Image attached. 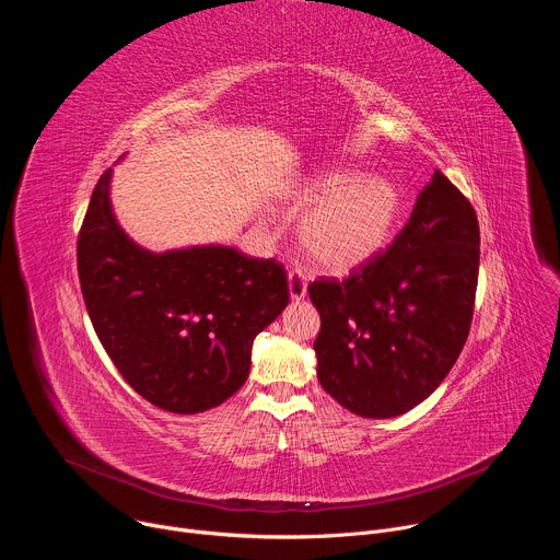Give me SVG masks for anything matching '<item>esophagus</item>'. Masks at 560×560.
I'll use <instances>...</instances> for the list:
<instances>
[{
    "label": "esophagus",
    "mask_w": 560,
    "mask_h": 560,
    "mask_svg": "<svg viewBox=\"0 0 560 560\" xmlns=\"http://www.w3.org/2000/svg\"><path fill=\"white\" fill-rule=\"evenodd\" d=\"M288 292L292 301H303L307 294V283L303 281V277L299 272H290L288 277Z\"/></svg>",
    "instance_id": "obj_1"
}]
</instances>
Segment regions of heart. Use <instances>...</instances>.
Returning a JSON list of instances; mask_svg holds the SVG:
<instances>
[{"label": "heart", "instance_id": "heart-1", "mask_svg": "<svg viewBox=\"0 0 560 560\" xmlns=\"http://www.w3.org/2000/svg\"><path fill=\"white\" fill-rule=\"evenodd\" d=\"M290 206L305 210L296 225V242L312 266L348 275L385 248L398 217V192L383 177L324 168L290 192Z\"/></svg>", "mask_w": 560, "mask_h": 560}]
</instances>
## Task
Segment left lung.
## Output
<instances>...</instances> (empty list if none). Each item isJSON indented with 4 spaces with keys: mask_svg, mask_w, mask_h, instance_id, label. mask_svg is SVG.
<instances>
[{
    "mask_svg": "<svg viewBox=\"0 0 560 560\" xmlns=\"http://www.w3.org/2000/svg\"><path fill=\"white\" fill-rule=\"evenodd\" d=\"M478 246L471 203L436 171L383 255L343 283L310 285L316 376L339 406L392 419L443 383L469 332Z\"/></svg>",
    "mask_w": 560,
    "mask_h": 560,
    "instance_id": "8db88e82",
    "label": "left lung"
}]
</instances>
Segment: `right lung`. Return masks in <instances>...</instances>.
<instances>
[{
	"label": "right lung",
	"instance_id": "right-lung-1",
	"mask_svg": "<svg viewBox=\"0 0 560 560\" xmlns=\"http://www.w3.org/2000/svg\"><path fill=\"white\" fill-rule=\"evenodd\" d=\"M97 182L77 268L93 328L128 385L175 415L221 406L250 374L255 337L288 305L285 272L232 246L152 253L126 234Z\"/></svg>",
	"mask_w": 560,
	"mask_h": 560
}]
</instances>
